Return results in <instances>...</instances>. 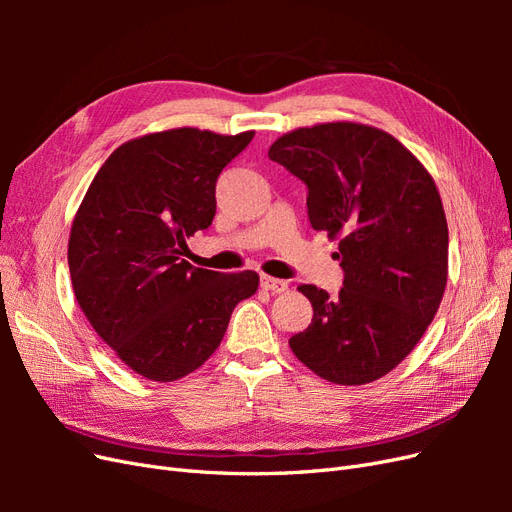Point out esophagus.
<instances>
[{
  "label": "esophagus",
  "mask_w": 512,
  "mask_h": 512,
  "mask_svg": "<svg viewBox=\"0 0 512 512\" xmlns=\"http://www.w3.org/2000/svg\"><path fill=\"white\" fill-rule=\"evenodd\" d=\"M260 286L269 290V292H286L288 290V282L286 280H277V277H269V275H262L260 277Z\"/></svg>",
  "instance_id": "1"
}]
</instances>
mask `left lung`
Masks as SVG:
<instances>
[{"label": "left lung", "mask_w": 512, "mask_h": 512, "mask_svg": "<svg viewBox=\"0 0 512 512\" xmlns=\"http://www.w3.org/2000/svg\"><path fill=\"white\" fill-rule=\"evenodd\" d=\"M269 158L307 188L314 230L339 237L337 297L303 284L312 324L290 337L320 378L374 382L406 359L436 316L448 273V228L436 183L397 138L361 123L299 128Z\"/></svg>", "instance_id": "8db88e82"}]
</instances>
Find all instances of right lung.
I'll return each instance as SVG.
<instances>
[{"label": "right lung", "mask_w": 512, "mask_h": 512, "mask_svg": "<svg viewBox=\"0 0 512 512\" xmlns=\"http://www.w3.org/2000/svg\"><path fill=\"white\" fill-rule=\"evenodd\" d=\"M254 132L179 128L117 147L76 213L68 265L91 327L136 374L173 382L220 346L254 271L196 269L185 239L211 226L215 183Z\"/></svg>", "instance_id": "right-lung-1"}]
</instances>
